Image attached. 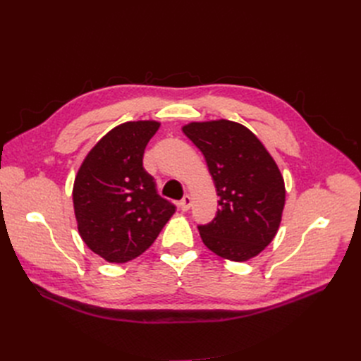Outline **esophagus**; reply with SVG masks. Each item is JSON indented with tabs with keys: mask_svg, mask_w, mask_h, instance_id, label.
<instances>
[{
	"mask_svg": "<svg viewBox=\"0 0 361 361\" xmlns=\"http://www.w3.org/2000/svg\"><path fill=\"white\" fill-rule=\"evenodd\" d=\"M191 204H192L191 197H190V195H185V197L180 200V202H179L180 210H182V212H188V210L191 209Z\"/></svg>",
	"mask_w": 361,
	"mask_h": 361,
	"instance_id": "1",
	"label": "esophagus"
}]
</instances>
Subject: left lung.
<instances>
[{"label":"left lung","instance_id":"left-lung-1","mask_svg":"<svg viewBox=\"0 0 361 361\" xmlns=\"http://www.w3.org/2000/svg\"><path fill=\"white\" fill-rule=\"evenodd\" d=\"M182 130L202 152L219 195L216 217L198 226L204 245L232 262L259 255L282 220L285 182L278 164L250 129L231 120L192 122Z\"/></svg>","mask_w":361,"mask_h":361}]
</instances>
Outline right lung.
Returning a JSON list of instances; mask_svg holds the SVG:
<instances>
[{
    "mask_svg": "<svg viewBox=\"0 0 361 361\" xmlns=\"http://www.w3.org/2000/svg\"><path fill=\"white\" fill-rule=\"evenodd\" d=\"M154 120L116 126L95 144L73 183L78 231L91 251L109 263H126L147 251L175 213L157 194L142 166L159 130Z\"/></svg>",
    "mask_w": 361,
    "mask_h": 361,
    "instance_id": "right-lung-1",
    "label": "right lung"
}]
</instances>
